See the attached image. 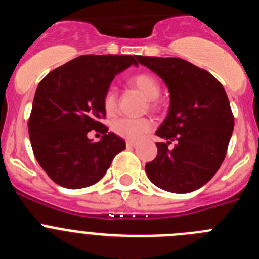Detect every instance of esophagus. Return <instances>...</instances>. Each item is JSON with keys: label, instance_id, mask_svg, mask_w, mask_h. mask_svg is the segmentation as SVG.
<instances>
[{"label": "esophagus", "instance_id": "obj_1", "mask_svg": "<svg viewBox=\"0 0 259 259\" xmlns=\"http://www.w3.org/2000/svg\"><path fill=\"white\" fill-rule=\"evenodd\" d=\"M125 144H127V146H130V148H134V146L137 145L136 141H131V140H128Z\"/></svg>", "mask_w": 259, "mask_h": 259}]
</instances>
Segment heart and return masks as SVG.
Returning a JSON list of instances; mask_svg holds the SVG:
<instances>
[{"label":"heart","mask_w":259,"mask_h":259,"mask_svg":"<svg viewBox=\"0 0 259 259\" xmlns=\"http://www.w3.org/2000/svg\"><path fill=\"white\" fill-rule=\"evenodd\" d=\"M131 84L136 87L150 101L157 100L158 96L161 95V84L157 77L150 74L136 75L131 79ZM102 105H104V110L107 115H113L115 113L116 105H118V92H116L115 87H109L106 89L104 98H102ZM152 106H155V105L152 104ZM152 128L153 120L148 118H118L111 123V130L114 134L131 141L140 140L141 137L145 136Z\"/></svg>","instance_id":"obj_1"}]
</instances>
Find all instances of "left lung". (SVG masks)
<instances>
[{
    "label": "left lung",
    "instance_id": "obj_1",
    "mask_svg": "<svg viewBox=\"0 0 259 259\" xmlns=\"http://www.w3.org/2000/svg\"><path fill=\"white\" fill-rule=\"evenodd\" d=\"M170 92V109L155 135L158 154L145 171L158 188L189 193L219 170L233 131V115L223 85L210 72L180 58L137 56ZM172 141V150L168 145Z\"/></svg>",
    "mask_w": 259,
    "mask_h": 259
}]
</instances>
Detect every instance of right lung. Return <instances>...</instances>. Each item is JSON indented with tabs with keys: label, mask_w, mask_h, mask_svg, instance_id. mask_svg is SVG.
Segmentation results:
<instances>
[{
	"label": "right lung",
	"mask_w": 259,
	"mask_h": 259,
	"mask_svg": "<svg viewBox=\"0 0 259 259\" xmlns=\"http://www.w3.org/2000/svg\"><path fill=\"white\" fill-rule=\"evenodd\" d=\"M132 56H80L53 70L36 89L28 122L32 149L53 182L68 189L85 188L101 180L119 152L122 137L107 132L100 120L102 105L114 77L131 65ZM91 129L103 134L93 143Z\"/></svg>",
	"instance_id": "right-lung-1"
}]
</instances>
